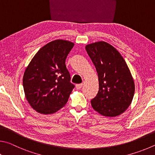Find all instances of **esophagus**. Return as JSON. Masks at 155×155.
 <instances>
[{
  "instance_id": "34e87169",
  "label": "esophagus",
  "mask_w": 155,
  "mask_h": 155,
  "mask_svg": "<svg viewBox=\"0 0 155 155\" xmlns=\"http://www.w3.org/2000/svg\"><path fill=\"white\" fill-rule=\"evenodd\" d=\"M82 86H83V84H78L75 85V87L78 89V90H80V89L82 88Z\"/></svg>"
}]
</instances>
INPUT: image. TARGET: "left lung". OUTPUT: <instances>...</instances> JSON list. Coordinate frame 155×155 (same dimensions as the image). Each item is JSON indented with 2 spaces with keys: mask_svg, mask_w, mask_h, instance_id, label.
<instances>
[{
  "mask_svg": "<svg viewBox=\"0 0 155 155\" xmlns=\"http://www.w3.org/2000/svg\"><path fill=\"white\" fill-rule=\"evenodd\" d=\"M98 73V93L91 100L94 110L105 116L121 114L131 104L135 84L125 61L117 50L104 41L86 46Z\"/></svg>",
  "mask_w": 155,
  "mask_h": 155,
  "instance_id": "obj_1",
  "label": "left lung"
}]
</instances>
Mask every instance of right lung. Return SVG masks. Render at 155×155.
<instances>
[{
  "instance_id": "right-lung-1",
  "label": "right lung",
  "mask_w": 155,
  "mask_h": 155,
  "mask_svg": "<svg viewBox=\"0 0 155 155\" xmlns=\"http://www.w3.org/2000/svg\"><path fill=\"white\" fill-rule=\"evenodd\" d=\"M74 43L58 39L43 46L35 54L23 77V87L29 104L37 112L50 114L67 104L75 85L65 60Z\"/></svg>"
}]
</instances>
